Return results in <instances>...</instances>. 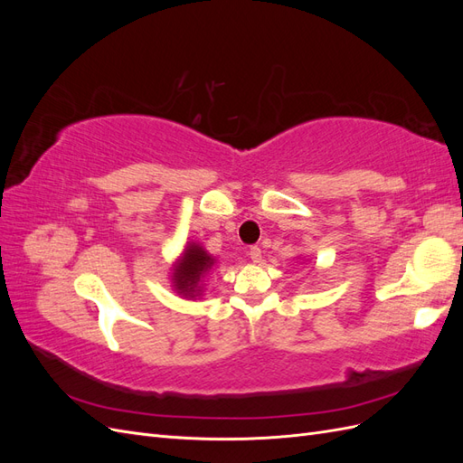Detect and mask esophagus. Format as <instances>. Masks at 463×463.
<instances>
[{"mask_svg": "<svg viewBox=\"0 0 463 463\" xmlns=\"http://www.w3.org/2000/svg\"><path fill=\"white\" fill-rule=\"evenodd\" d=\"M247 255L250 257V260H253V262H260V257H262V250H260V247L253 245V247H249V250H247Z\"/></svg>", "mask_w": 463, "mask_h": 463, "instance_id": "obj_1", "label": "esophagus"}]
</instances>
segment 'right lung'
Returning <instances> with one entry per match:
<instances>
[{
    "label": "right lung",
    "mask_w": 463,
    "mask_h": 463,
    "mask_svg": "<svg viewBox=\"0 0 463 463\" xmlns=\"http://www.w3.org/2000/svg\"><path fill=\"white\" fill-rule=\"evenodd\" d=\"M213 257H208L206 250L199 245H189L184 259L175 266L174 272V286L179 293H184L187 298H194L199 289L201 278L213 269Z\"/></svg>",
    "instance_id": "obj_1"
}]
</instances>
